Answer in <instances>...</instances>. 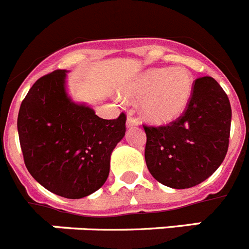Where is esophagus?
Masks as SVG:
<instances>
[{
	"label": "esophagus",
	"mask_w": 249,
	"mask_h": 249,
	"mask_svg": "<svg viewBox=\"0 0 249 249\" xmlns=\"http://www.w3.org/2000/svg\"><path fill=\"white\" fill-rule=\"evenodd\" d=\"M127 128H135V127H137L138 124H140V122H138L137 118L132 117V113H128V118H127Z\"/></svg>",
	"instance_id": "1"
}]
</instances>
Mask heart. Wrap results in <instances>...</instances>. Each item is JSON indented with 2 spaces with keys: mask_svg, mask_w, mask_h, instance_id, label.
Here are the masks:
<instances>
[{
  "mask_svg": "<svg viewBox=\"0 0 249 249\" xmlns=\"http://www.w3.org/2000/svg\"><path fill=\"white\" fill-rule=\"evenodd\" d=\"M193 76L183 66L149 68L131 81L124 96L140 103L142 117L155 124H166L179 118L190 105Z\"/></svg>",
  "mask_w": 249,
  "mask_h": 249,
  "instance_id": "1",
  "label": "heart"
}]
</instances>
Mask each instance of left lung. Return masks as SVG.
I'll return each mask as SVG.
<instances>
[{"instance_id":"8db88e82","label":"left lung","mask_w":249,"mask_h":249,"mask_svg":"<svg viewBox=\"0 0 249 249\" xmlns=\"http://www.w3.org/2000/svg\"><path fill=\"white\" fill-rule=\"evenodd\" d=\"M231 120L230 100L219 83L208 76L197 78L181 117L167 126H143L149 173L176 190L206 181L227 155Z\"/></svg>"}]
</instances>
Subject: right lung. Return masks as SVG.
Wrapping results in <instances>:
<instances>
[{
    "instance_id": "right-lung-1",
    "label": "right lung",
    "mask_w": 249,
    "mask_h": 249,
    "mask_svg": "<svg viewBox=\"0 0 249 249\" xmlns=\"http://www.w3.org/2000/svg\"><path fill=\"white\" fill-rule=\"evenodd\" d=\"M66 70L31 87L17 118L19 143L31 176L46 190L78 199L105 184L114 147L126 133V114L103 120L68 96Z\"/></svg>"
}]
</instances>
